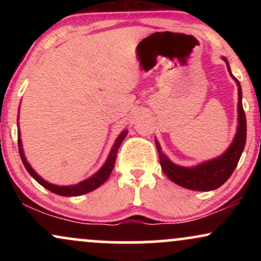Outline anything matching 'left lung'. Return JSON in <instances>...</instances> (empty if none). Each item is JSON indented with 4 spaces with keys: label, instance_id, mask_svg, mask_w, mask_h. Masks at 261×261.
Masks as SVG:
<instances>
[{
    "label": "left lung",
    "instance_id": "obj_1",
    "mask_svg": "<svg viewBox=\"0 0 261 261\" xmlns=\"http://www.w3.org/2000/svg\"><path fill=\"white\" fill-rule=\"evenodd\" d=\"M223 60L226 61L227 68L230 73L228 61L224 58ZM230 76L238 85V127H237V134L232 145L221 157L205 162L194 168H184V167H179L172 163L167 158V155L162 152L160 143L155 140V147H157L161 167L164 174L168 176L170 180L182 188L196 191L215 190L228 180L238 164L239 158L244 149L245 141H247V119H245L243 104H242L241 83L232 73Z\"/></svg>",
    "mask_w": 261,
    "mask_h": 261
}]
</instances>
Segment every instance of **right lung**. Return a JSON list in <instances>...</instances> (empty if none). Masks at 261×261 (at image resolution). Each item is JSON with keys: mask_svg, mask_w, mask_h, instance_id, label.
Returning <instances> with one entry per match:
<instances>
[{"mask_svg": "<svg viewBox=\"0 0 261 261\" xmlns=\"http://www.w3.org/2000/svg\"><path fill=\"white\" fill-rule=\"evenodd\" d=\"M126 135H127V130H124L120 134V136L116 139L115 143H114V147L112 151H110V154H109V157H108L106 164H104V166L101 167V168L98 170L94 175L91 176L89 179H87V180H85V181L79 182V184H76V185H70V187H59V185H53V184H50V182L45 181L43 178H40V176H39L37 173L33 170L32 167L29 166L28 162H27L24 154H23L22 142H20V139H18V148H19L20 158H22V162H23V164H24L25 169L28 170L29 174H31L33 178H34L35 180L39 182V184L43 185L44 188H46L47 190H50L51 193L58 194V195L79 196V195H83V194L89 193V191L95 190V189L99 188L100 185L103 184V182H106L107 179L109 178V175L112 174V172H113L114 164H115L116 155H118V149H119V147H120L122 141H124L125 137H126Z\"/></svg>", "mask_w": 261, "mask_h": 261, "instance_id": "obj_1", "label": "right lung"}]
</instances>
